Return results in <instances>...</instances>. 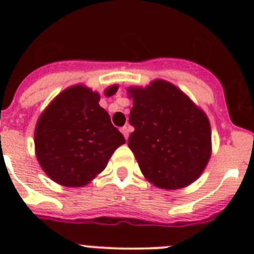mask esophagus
<instances>
[{
    "mask_svg": "<svg viewBox=\"0 0 254 254\" xmlns=\"http://www.w3.org/2000/svg\"><path fill=\"white\" fill-rule=\"evenodd\" d=\"M121 131H123L125 139H127L129 138V133H130V127H124L123 129H121Z\"/></svg>",
    "mask_w": 254,
    "mask_h": 254,
    "instance_id": "1",
    "label": "esophagus"
}]
</instances>
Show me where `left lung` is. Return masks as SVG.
<instances>
[{"mask_svg":"<svg viewBox=\"0 0 254 254\" xmlns=\"http://www.w3.org/2000/svg\"><path fill=\"white\" fill-rule=\"evenodd\" d=\"M134 131L127 146L141 173L155 187H187L204 171L211 153V125L204 111L177 85L155 79L127 88Z\"/></svg>","mask_w":254,"mask_h":254,"instance_id":"obj_1","label":"left lung"}]
</instances>
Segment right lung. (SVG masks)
I'll return each mask as SVG.
<instances>
[{
	"label": "right lung",
	"mask_w": 254,
	"mask_h": 254,
	"mask_svg": "<svg viewBox=\"0 0 254 254\" xmlns=\"http://www.w3.org/2000/svg\"><path fill=\"white\" fill-rule=\"evenodd\" d=\"M119 85L108 87L115 95ZM99 92L83 84L61 92L42 112L34 131L35 155L50 179L65 187H83L108 165L124 135L100 107Z\"/></svg>",
	"instance_id": "right-lung-1"
}]
</instances>
